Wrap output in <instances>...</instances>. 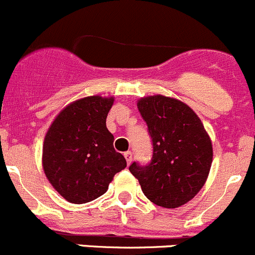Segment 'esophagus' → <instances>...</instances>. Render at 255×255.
Segmentation results:
<instances>
[{
  "label": "esophagus",
  "mask_w": 255,
  "mask_h": 255,
  "mask_svg": "<svg viewBox=\"0 0 255 255\" xmlns=\"http://www.w3.org/2000/svg\"><path fill=\"white\" fill-rule=\"evenodd\" d=\"M124 156H125V158H127L128 165H130L131 161H132V152H131V151H127V152L124 153Z\"/></svg>",
  "instance_id": "34e87169"
}]
</instances>
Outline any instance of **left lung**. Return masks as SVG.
I'll return each mask as SVG.
<instances>
[{"mask_svg": "<svg viewBox=\"0 0 255 255\" xmlns=\"http://www.w3.org/2000/svg\"><path fill=\"white\" fill-rule=\"evenodd\" d=\"M137 108L152 138V158L146 166L132 162L128 170L151 202L180 207L207 180L213 158L210 136L196 113L177 99L152 95L137 100Z\"/></svg>", "mask_w": 255, "mask_h": 255, "instance_id": "left-lung-1", "label": "left lung"}]
</instances>
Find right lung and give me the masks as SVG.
<instances>
[{
    "label": "right lung",
    "mask_w": 255,
    "mask_h": 255,
    "mask_svg": "<svg viewBox=\"0 0 255 255\" xmlns=\"http://www.w3.org/2000/svg\"><path fill=\"white\" fill-rule=\"evenodd\" d=\"M114 98H83L65 107L43 142V170L50 185L70 203H87L108 191L127 160L114 148L107 117Z\"/></svg>",
    "instance_id": "1"
}]
</instances>
